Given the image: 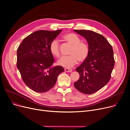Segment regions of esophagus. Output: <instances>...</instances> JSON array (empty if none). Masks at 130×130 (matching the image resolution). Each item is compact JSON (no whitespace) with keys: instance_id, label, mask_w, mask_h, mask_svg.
Segmentation results:
<instances>
[{"instance_id":"esophagus-1","label":"esophagus","mask_w":130,"mask_h":130,"mask_svg":"<svg viewBox=\"0 0 130 130\" xmlns=\"http://www.w3.org/2000/svg\"><path fill=\"white\" fill-rule=\"evenodd\" d=\"M65 71L66 72H72V70L70 69H67V68H65Z\"/></svg>"}]
</instances>
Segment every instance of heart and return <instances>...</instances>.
I'll return each mask as SVG.
<instances>
[{"instance_id": "b5f03b06", "label": "heart", "mask_w": 130, "mask_h": 130, "mask_svg": "<svg viewBox=\"0 0 130 130\" xmlns=\"http://www.w3.org/2000/svg\"><path fill=\"white\" fill-rule=\"evenodd\" d=\"M64 39L72 45L69 56H62L57 61L59 65L66 68H70L75 65L77 61L85 60L90 53L88 45L80 42V38L75 34L67 33L63 36ZM50 51L53 55L58 57L59 56V43L57 39L53 40L50 45Z\"/></svg>"}]
</instances>
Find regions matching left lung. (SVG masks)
<instances>
[{
  "instance_id": "obj_1",
  "label": "left lung",
  "mask_w": 130,
  "mask_h": 130,
  "mask_svg": "<svg viewBox=\"0 0 130 130\" xmlns=\"http://www.w3.org/2000/svg\"><path fill=\"white\" fill-rule=\"evenodd\" d=\"M87 40L90 53L87 59L76 69L79 79L74 83L76 89L91 94L103 87L110 80L115 61L113 48L107 39L89 30H74Z\"/></svg>"
}]
</instances>
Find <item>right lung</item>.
<instances>
[{"mask_svg": "<svg viewBox=\"0 0 130 130\" xmlns=\"http://www.w3.org/2000/svg\"><path fill=\"white\" fill-rule=\"evenodd\" d=\"M61 30H40L25 38L17 51V67L25 84L32 91L44 93L55 85L61 66H53L54 59L50 45Z\"/></svg>", "mask_w": 130, "mask_h": 130, "instance_id": "add662e5", "label": "right lung"}]
</instances>
